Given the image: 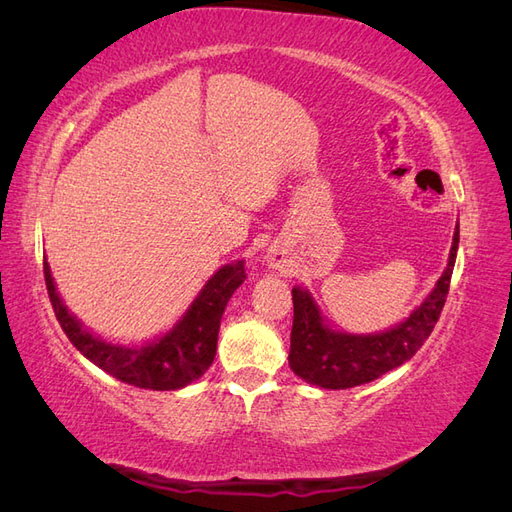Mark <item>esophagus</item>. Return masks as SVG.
<instances>
[{"label":"esophagus","instance_id":"34e87169","mask_svg":"<svg viewBox=\"0 0 512 512\" xmlns=\"http://www.w3.org/2000/svg\"><path fill=\"white\" fill-rule=\"evenodd\" d=\"M282 256H277V254H271V256H267V265L271 267V269H280L282 267Z\"/></svg>","mask_w":512,"mask_h":512}]
</instances>
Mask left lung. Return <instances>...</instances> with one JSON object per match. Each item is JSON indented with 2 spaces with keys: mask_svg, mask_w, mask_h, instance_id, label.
<instances>
[{
  "mask_svg": "<svg viewBox=\"0 0 512 512\" xmlns=\"http://www.w3.org/2000/svg\"><path fill=\"white\" fill-rule=\"evenodd\" d=\"M459 247V222L455 226L448 265L427 299L395 327L356 335L337 331L324 320L309 290L294 286V320L290 333V369L307 384L320 389H352L380 378L386 371L404 365L431 335L446 303L448 286Z\"/></svg>",
  "mask_w": 512,
  "mask_h": 512,
  "instance_id": "obj_1",
  "label": "left lung"
}]
</instances>
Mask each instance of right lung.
I'll list each match as a JSON object with an SVG mask.
<instances>
[{"label":"right lung","mask_w":512,"mask_h":512,"mask_svg":"<svg viewBox=\"0 0 512 512\" xmlns=\"http://www.w3.org/2000/svg\"><path fill=\"white\" fill-rule=\"evenodd\" d=\"M46 290L61 329L85 359L113 378L149 391H177L205 374L218 350V333L228 299L245 280V262L235 260L215 271L175 327L141 346L106 342L68 312L49 262L44 260Z\"/></svg>","instance_id":"1"}]
</instances>
